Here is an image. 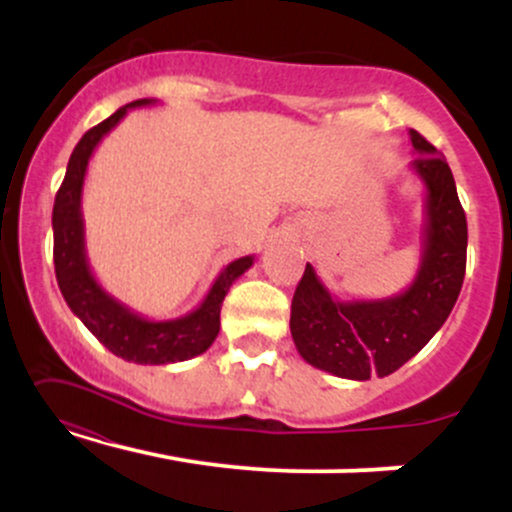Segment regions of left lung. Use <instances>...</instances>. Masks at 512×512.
<instances>
[{
    "label": "left lung",
    "mask_w": 512,
    "mask_h": 512,
    "mask_svg": "<svg viewBox=\"0 0 512 512\" xmlns=\"http://www.w3.org/2000/svg\"><path fill=\"white\" fill-rule=\"evenodd\" d=\"M419 156L411 168L426 187L421 262L409 289L378 301H339L305 264L291 301V337L310 366L337 378L395 373L431 342L460 296L467 267V216L438 149L409 129Z\"/></svg>",
    "instance_id": "8db88e82"
}]
</instances>
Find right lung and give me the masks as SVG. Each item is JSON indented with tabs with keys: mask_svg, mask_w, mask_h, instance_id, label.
I'll return each instance as SVG.
<instances>
[{
	"mask_svg": "<svg viewBox=\"0 0 512 512\" xmlns=\"http://www.w3.org/2000/svg\"><path fill=\"white\" fill-rule=\"evenodd\" d=\"M154 103V98L127 103L101 125L88 129L69 156L67 175L57 190L55 209H52V233H55L52 255H55V274L64 301L105 349L142 366H166V363L187 361V358L204 354L219 334L223 298L233 281L248 272L255 262V257L248 255L226 264L204 301L192 313L175 317V320H149L134 313L125 303L110 296L91 274L86 257L84 216H81L88 161L101 139L127 115L129 108H144Z\"/></svg>",
	"mask_w": 512,
	"mask_h": 512,
	"instance_id": "1",
	"label": "right lung"
}]
</instances>
